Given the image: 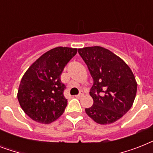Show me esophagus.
I'll use <instances>...</instances> for the list:
<instances>
[{
    "instance_id": "obj_1",
    "label": "esophagus",
    "mask_w": 153,
    "mask_h": 153,
    "mask_svg": "<svg viewBox=\"0 0 153 153\" xmlns=\"http://www.w3.org/2000/svg\"><path fill=\"white\" fill-rule=\"evenodd\" d=\"M83 95H84V93L82 92V91H81V92H80V93H79L78 95L75 96V97H76L77 98H82V97Z\"/></svg>"
}]
</instances>
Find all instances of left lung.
<instances>
[{"label": "left lung", "mask_w": 153, "mask_h": 153, "mask_svg": "<svg viewBox=\"0 0 153 153\" xmlns=\"http://www.w3.org/2000/svg\"><path fill=\"white\" fill-rule=\"evenodd\" d=\"M87 65L94 84L90 94L93 105L85 109L101 125L117 121L130 109L137 94V83L130 67L123 59L100 46L79 48Z\"/></svg>", "instance_id": "obj_1"}]
</instances>
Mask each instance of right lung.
Segmentation results:
<instances>
[{
  "mask_svg": "<svg viewBox=\"0 0 153 153\" xmlns=\"http://www.w3.org/2000/svg\"><path fill=\"white\" fill-rule=\"evenodd\" d=\"M77 48L57 47L37 59L20 81L17 98L25 114L33 121L50 124L65 110L67 99L60 75Z\"/></svg>",
  "mask_w": 153,
  "mask_h": 153,
  "instance_id": "add662e5",
  "label": "right lung"
}]
</instances>
